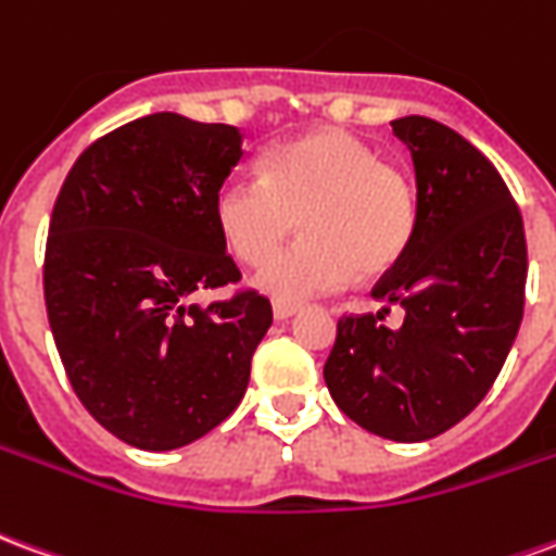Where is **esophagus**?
Returning a JSON list of instances; mask_svg holds the SVG:
<instances>
[{
  "instance_id": "1",
  "label": "esophagus",
  "mask_w": 556,
  "mask_h": 556,
  "mask_svg": "<svg viewBox=\"0 0 556 556\" xmlns=\"http://www.w3.org/2000/svg\"><path fill=\"white\" fill-rule=\"evenodd\" d=\"M298 309H301L298 303L277 301V303H274V318H277V321H286V318H291V315L298 313Z\"/></svg>"
}]
</instances>
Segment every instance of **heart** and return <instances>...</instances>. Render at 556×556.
Returning a JSON list of instances; mask_svg holds the SVG:
<instances>
[{
  "label": "heart",
  "mask_w": 556,
  "mask_h": 556,
  "mask_svg": "<svg viewBox=\"0 0 556 556\" xmlns=\"http://www.w3.org/2000/svg\"><path fill=\"white\" fill-rule=\"evenodd\" d=\"M211 207L226 247L247 265H262L301 226V241L258 270V289L279 301L345 289L357 270L384 277L417 235L408 175L333 127L274 142L262 154V178H223Z\"/></svg>",
  "instance_id": "1"
}]
</instances>
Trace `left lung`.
<instances>
[{"mask_svg":"<svg viewBox=\"0 0 556 556\" xmlns=\"http://www.w3.org/2000/svg\"><path fill=\"white\" fill-rule=\"evenodd\" d=\"M417 169V235L372 294L402 303L342 315L325 363L339 410L390 441H429L453 429L501 375L525 315L527 241L521 211L477 146L434 118L393 122Z\"/></svg>","mask_w":556,"mask_h":556,"instance_id":"left-lung-1","label":"left lung"}]
</instances>
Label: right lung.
<instances>
[{
  "label": "right lung",
  "instance_id": "right-lung-1",
  "mask_svg": "<svg viewBox=\"0 0 556 556\" xmlns=\"http://www.w3.org/2000/svg\"><path fill=\"white\" fill-rule=\"evenodd\" d=\"M243 157L231 125L154 113L91 142L50 217L43 301L79 402L139 450H178L219 426L250 384L270 301L214 223V190Z\"/></svg>",
  "mask_w": 556,
  "mask_h": 556
}]
</instances>
